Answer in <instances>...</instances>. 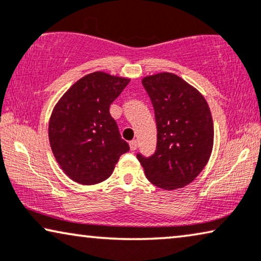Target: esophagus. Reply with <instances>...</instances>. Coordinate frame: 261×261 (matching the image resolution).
<instances>
[{"label":"esophagus","mask_w":261,"mask_h":261,"mask_svg":"<svg viewBox=\"0 0 261 261\" xmlns=\"http://www.w3.org/2000/svg\"><path fill=\"white\" fill-rule=\"evenodd\" d=\"M137 147H138V142L136 140L130 142V149H131V150H136Z\"/></svg>","instance_id":"34e87169"}]
</instances>
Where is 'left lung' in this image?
<instances>
[{"instance_id":"obj_1","label":"left lung","mask_w":261,"mask_h":261,"mask_svg":"<svg viewBox=\"0 0 261 261\" xmlns=\"http://www.w3.org/2000/svg\"><path fill=\"white\" fill-rule=\"evenodd\" d=\"M142 83L155 110L158 147L150 158L137 159L155 186L181 189L199 175L213 151L209 105L199 90L172 72L145 76Z\"/></svg>"}]
</instances>
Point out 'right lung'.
<instances>
[{"mask_svg":"<svg viewBox=\"0 0 261 261\" xmlns=\"http://www.w3.org/2000/svg\"><path fill=\"white\" fill-rule=\"evenodd\" d=\"M130 79L94 71L76 81L52 110L48 141L56 161L72 181L95 185L112 174L120 155L130 150L121 140L110 105Z\"/></svg>","mask_w":261,"mask_h":261,"instance_id":"1","label":"right lung"}]
</instances>
